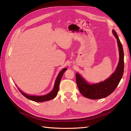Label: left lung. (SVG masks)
<instances>
[{"instance_id":"obj_1","label":"left lung","mask_w":131,"mask_h":131,"mask_svg":"<svg viewBox=\"0 0 131 131\" xmlns=\"http://www.w3.org/2000/svg\"><path fill=\"white\" fill-rule=\"evenodd\" d=\"M113 32L117 39L119 51V61L114 73L105 81L93 84H89L78 73H76L78 87L82 95L87 98L96 100L109 96L115 90L123 77L124 66L123 46L114 30H113Z\"/></svg>"}]
</instances>
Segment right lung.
<instances>
[{
    "label": "right lung",
    "instance_id": "right-lung-1",
    "mask_svg": "<svg viewBox=\"0 0 131 131\" xmlns=\"http://www.w3.org/2000/svg\"><path fill=\"white\" fill-rule=\"evenodd\" d=\"M67 69L66 68H64L63 70L61 71L59 74L58 75V76L56 78V80L55 83H54V87L53 90L50 92L49 93L46 94V95L44 96H30L28 95V94L24 93L21 90L19 91L22 94L26 97L27 99H28L30 100H32V101H34L35 102H44V101H49V100H51L53 99L54 97L57 96L58 91V89H59V85H60V83L61 81V78H62L63 74L64 73Z\"/></svg>",
    "mask_w": 131,
    "mask_h": 131
}]
</instances>
